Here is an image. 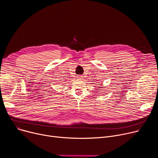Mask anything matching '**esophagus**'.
I'll use <instances>...</instances> for the list:
<instances>
[{
    "mask_svg": "<svg viewBox=\"0 0 158 158\" xmlns=\"http://www.w3.org/2000/svg\"><path fill=\"white\" fill-rule=\"evenodd\" d=\"M79 79H80V77H79Z\"/></svg>",
    "mask_w": 158,
    "mask_h": 158,
    "instance_id": "34e87169",
    "label": "esophagus"
}]
</instances>
